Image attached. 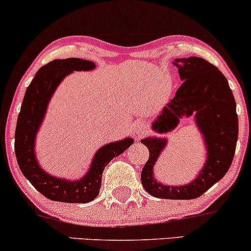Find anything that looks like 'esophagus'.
I'll list each match as a JSON object with an SVG mask.
<instances>
[{
	"label": "esophagus",
	"instance_id": "1",
	"mask_svg": "<svg viewBox=\"0 0 251 251\" xmlns=\"http://www.w3.org/2000/svg\"><path fill=\"white\" fill-rule=\"evenodd\" d=\"M146 132H148V124L144 122H138L137 124H134L133 135L137 139H139L143 135H145Z\"/></svg>",
	"mask_w": 251,
	"mask_h": 251
}]
</instances>
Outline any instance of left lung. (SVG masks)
I'll use <instances>...</instances> for the list:
<instances>
[{
  "instance_id": "1",
  "label": "left lung",
  "mask_w": 251,
  "mask_h": 251,
  "mask_svg": "<svg viewBox=\"0 0 251 251\" xmlns=\"http://www.w3.org/2000/svg\"><path fill=\"white\" fill-rule=\"evenodd\" d=\"M175 65L183 83L152 124L159 133L171 131L181 116L195 113L196 124L204 135L206 163L197 178L181 186H166L153 178V166L166 140L145 138L142 143L149 149L150 157L142 170L143 188L155 198L195 200L224 177L231 166L238 138L236 101L226 77L216 66L201 57L177 59Z\"/></svg>"
}]
</instances>
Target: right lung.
Listing matches in <instances>:
<instances>
[{"label": "right lung", "instance_id": "add662e5", "mask_svg": "<svg viewBox=\"0 0 251 251\" xmlns=\"http://www.w3.org/2000/svg\"><path fill=\"white\" fill-rule=\"evenodd\" d=\"M94 68V62L79 57L53 60L37 71L25 91L15 129L17 164L31 185L50 201L62 203H88L93 201L99 195L105 166L133 143L132 138H127L98 150L87 174L75 181L53 177L37 164L34 153L35 135L57 85L73 71H92Z\"/></svg>", "mask_w": 251, "mask_h": 251}]
</instances>
